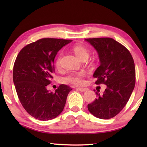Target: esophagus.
<instances>
[{
	"mask_svg": "<svg viewBox=\"0 0 147 147\" xmlns=\"http://www.w3.org/2000/svg\"><path fill=\"white\" fill-rule=\"evenodd\" d=\"M76 89H78V90L82 91V92H84V91L88 90V89H87V88H77Z\"/></svg>",
	"mask_w": 147,
	"mask_h": 147,
	"instance_id": "obj_1",
	"label": "esophagus"
}]
</instances>
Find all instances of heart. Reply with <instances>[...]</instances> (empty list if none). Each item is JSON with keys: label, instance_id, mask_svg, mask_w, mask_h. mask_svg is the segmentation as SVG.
<instances>
[{"label": "heart", "instance_id": "heart-1", "mask_svg": "<svg viewBox=\"0 0 147 147\" xmlns=\"http://www.w3.org/2000/svg\"><path fill=\"white\" fill-rule=\"evenodd\" d=\"M73 51L74 54L82 59L84 58H88L89 51L86 47L82 45H76L73 47ZM61 58V54L59 55L56 61V65H59V61ZM84 75V73H73L69 74L65 78V80L71 84H75V85H81L83 83L82 78Z\"/></svg>", "mask_w": 147, "mask_h": 147}]
</instances>
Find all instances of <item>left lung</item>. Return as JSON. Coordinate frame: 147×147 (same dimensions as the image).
Instances as JSON below:
<instances>
[{"mask_svg":"<svg viewBox=\"0 0 147 147\" xmlns=\"http://www.w3.org/2000/svg\"><path fill=\"white\" fill-rule=\"evenodd\" d=\"M85 41L96 50L100 61V66L93 74L98 78L95 84L107 86L102 95L96 92L97 98L88 104V110L99 119L112 118L125 106L135 87L134 59L125 47L112 38H89Z\"/></svg>","mask_w":147,"mask_h":147,"instance_id":"1","label":"left lung"}]
</instances>
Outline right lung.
Instances as JSON below:
<instances>
[{
	"mask_svg": "<svg viewBox=\"0 0 147 147\" xmlns=\"http://www.w3.org/2000/svg\"><path fill=\"white\" fill-rule=\"evenodd\" d=\"M72 40L44 38L24 47L15 61L13 80L22 106L31 116L41 121L56 118L65 105L72 90L61 84L54 93L47 90L54 72L58 51Z\"/></svg>",
	"mask_w": 147,
	"mask_h": 147,
	"instance_id": "obj_1",
	"label": "right lung"
}]
</instances>
